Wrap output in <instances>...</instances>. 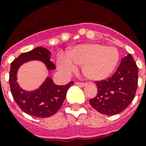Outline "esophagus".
<instances>
[{
	"instance_id": "obj_1",
	"label": "esophagus",
	"mask_w": 146,
	"mask_h": 146,
	"mask_svg": "<svg viewBox=\"0 0 146 146\" xmlns=\"http://www.w3.org/2000/svg\"><path fill=\"white\" fill-rule=\"evenodd\" d=\"M76 84L79 86H86V82H76Z\"/></svg>"
}]
</instances>
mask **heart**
<instances>
[{
  "label": "heart",
  "instance_id": "heart-1",
  "mask_svg": "<svg viewBox=\"0 0 146 146\" xmlns=\"http://www.w3.org/2000/svg\"><path fill=\"white\" fill-rule=\"evenodd\" d=\"M119 58L115 48L90 43L73 47L66 51L64 57H60L57 64L66 73L75 70L76 65H82V73L88 80H102L113 72Z\"/></svg>",
  "mask_w": 146,
  "mask_h": 146
}]
</instances>
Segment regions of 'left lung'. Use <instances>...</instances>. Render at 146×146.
<instances>
[{"label": "left lung", "mask_w": 146, "mask_h": 146, "mask_svg": "<svg viewBox=\"0 0 146 146\" xmlns=\"http://www.w3.org/2000/svg\"><path fill=\"white\" fill-rule=\"evenodd\" d=\"M98 92L91 106L104 115H115L133 102L138 86V66L131 54L123 57L117 70L107 80L96 81Z\"/></svg>", "instance_id": "left-lung-1"}]
</instances>
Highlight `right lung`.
Wrapping results in <instances>:
<instances>
[{
	"mask_svg": "<svg viewBox=\"0 0 146 146\" xmlns=\"http://www.w3.org/2000/svg\"><path fill=\"white\" fill-rule=\"evenodd\" d=\"M50 53L42 47L23 53L11 63L9 75L10 91L13 99L22 111L35 117H49L57 113L63 104L66 92L73 81L65 86H57L51 78L48 77L39 89L33 92L24 91L17 82V70L23 63L38 60L46 65L48 70H54L56 66L50 60Z\"/></svg>",
	"mask_w": 146,
	"mask_h": 146,
	"instance_id": "obj_1",
	"label": "right lung"
}]
</instances>
